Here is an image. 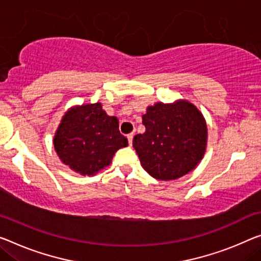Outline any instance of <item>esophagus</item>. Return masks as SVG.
I'll return each mask as SVG.
<instances>
[{
	"label": "esophagus",
	"mask_w": 261,
	"mask_h": 261,
	"mask_svg": "<svg viewBox=\"0 0 261 261\" xmlns=\"http://www.w3.org/2000/svg\"><path fill=\"white\" fill-rule=\"evenodd\" d=\"M133 138H134V134L130 133L127 135V139H128V143H129V146H132V143H133Z\"/></svg>",
	"instance_id": "1"
}]
</instances>
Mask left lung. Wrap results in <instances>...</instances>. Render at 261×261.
I'll use <instances>...</instances> for the list:
<instances>
[{"mask_svg":"<svg viewBox=\"0 0 261 261\" xmlns=\"http://www.w3.org/2000/svg\"><path fill=\"white\" fill-rule=\"evenodd\" d=\"M143 134L133 147L143 169L154 178L171 181L194 170L206 148L207 128L203 114L187 100L156 102L142 115Z\"/></svg>","mask_w":261,"mask_h":261,"instance_id":"obj_1","label":"left lung"}]
</instances>
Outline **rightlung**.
<instances>
[{
    "mask_svg": "<svg viewBox=\"0 0 261 261\" xmlns=\"http://www.w3.org/2000/svg\"><path fill=\"white\" fill-rule=\"evenodd\" d=\"M63 163L82 175H94L110 166L115 151L128 146L119 120L110 117L100 102L70 108L54 138Z\"/></svg>",
    "mask_w": 261,
    "mask_h": 261,
    "instance_id": "obj_1",
    "label": "right lung"
}]
</instances>
